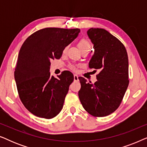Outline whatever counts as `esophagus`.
Wrapping results in <instances>:
<instances>
[{"label": "esophagus", "mask_w": 147, "mask_h": 147, "mask_svg": "<svg viewBox=\"0 0 147 147\" xmlns=\"http://www.w3.org/2000/svg\"><path fill=\"white\" fill-rule=\"evenodd\" d=\"M74 81H78V80H79L78 76L77 75H76V74H74Z\"/></svg>", "instance_id": "34e87169"}]
</instances>
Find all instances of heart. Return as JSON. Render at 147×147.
Returning a JSON list of instances; mask_svg holds the SVG:
<instances>
[{"label": "heart", "mask_w": 147, "mask_h": 147, "mask_svg": "<svg viewBox=\"0 0 147 147\" xmlns=\"http://www.w3.org/2000/svg\"><path fill=\"white\" fill-rule=\"evenodd\" d=\"M78 46H79V48L81 51H84V50H90V49H91V45H90V41L86 39H82L80 40L79 43H78ZM69 67L71 69H76L74 65H70Z\"/></svg>", "instance_id": "obj_1"}]
</instances>
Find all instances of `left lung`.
<instances>
[{"instance_id":"obj_1","label":"left lung","mask_w":147,"mask_h":147,"mask_svg":"<svg viewBox=\"0 0 147 147\" xmlns=\"http://www.w3.org/2000/svg\"><path fill=\"white\" fill-rule=\"evenodd\" d=\"M87 34L94 48L89 67L99 74L94 84L79 77L81 89L78 96L88 113L103 117L119 107L127 90L128 54L123 44L105 29L91 28Z\"/></svg>"}]
</instances>
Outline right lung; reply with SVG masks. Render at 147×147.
Returning a JSON list of instances; mask_svg holds the SVG:
<instances>
[{"instance_id":"right-lung-1","label":"right lung","mask_w":147,"mask_h":147,"mask_svg":"<svg viewBox=\"0 0 147 147\" xmlns=\"http://www.w3.org/2000/svg\"><path fill=\"white\" fill-rule=\"evenodd\" d=\"M80 32V29L45 28L30 35L22 45L15 79L22 103L35 116L51 119L61 112L74 75L64 71L58 78L51 77L50 61L59 59Z\"/></svg>"}]
</instances>
